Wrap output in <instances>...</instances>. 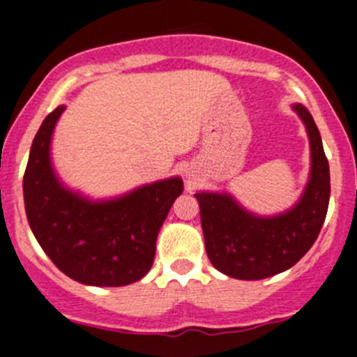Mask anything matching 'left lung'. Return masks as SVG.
I'll use <instances>...</instances> for the list:
<instances>
[{
  "label": "left lung",
  "mask_w": 357,
  "mask_h": 357,
  "mask_svg": "<svg viewBox=\"0 0 357 357\" xmlns=\"http://www.w3.org/2000/svg\"><path fill=\"white\" fill-rule=\"evenodd\" d=\"M309 132L312 167L300 202L288 213L258 218L227 193H195L200 206L206 251L218 271L235 279L256 281L295 265L316 242L330 204V165L309 109L295 105Z\"/></svg>",
  "instance_id": "1"
}]
</instances>
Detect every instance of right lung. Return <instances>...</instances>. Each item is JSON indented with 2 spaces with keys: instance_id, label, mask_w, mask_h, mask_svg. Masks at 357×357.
<instances>
[{
  "instance_id": "1",
  "label": "right lung",
  "mask_w": 357,
  "mask_h": 357,
  "mask_svg": "<svg viewBox=\"0 0 357 357\" xmlns=\"http://www.w3.org/2000/svg\"><path fill=\"white\" fill-rule=\"evenodd\" d=\"M62 112L57 106L43 120L24 172L31 230L59 271L82 284L116 288L139 281L153 265L158 230L183 181L165 179L109 202L69 192L50 165V137Z\"/></svg>"
}]
</instances>
